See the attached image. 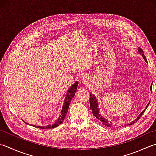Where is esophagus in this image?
<instances>
[{
	"instance_id": "1",
	"label": "esophagus",
	"mask_w": 156,
	"mask_h": 156,
	"mask_svg": "<svg viewBox=\"0 0 156 156\" xmlns=\"http://www.w3.org/2000/svg\"><path fill=\"white\" fill-rule=\"evenodd\" d=\"M81 81L83 83V84L86 85L90 83V79H89V77H87V76H85V77H83Z\"/></svg>"
}]
</instances>
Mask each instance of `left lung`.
Returning <instances> with one entry per match:
<instances>
[{"mask_svg": "<svg viewBox=\"0 0 156 156\" xmlns=\"http://www.w3.org/2000/svg\"><path fill=\"white\" fill-rule=\"evenodd\" d=\"M138 52L139 54H141V55L144 57V58L145 60V61L147 62V59H146L145 56L144 55V51H143V50L141 48H138ZM150 90H152V84L150 86ZM90 109L91 110V112L93 113V115L96 117V119L99 121L100 122H101L102 124L103 125L106 126L107 127H110V128H114V126H115V125L113 124L111 121H108L107 119H106L104 118V117L102 116V115L100 113V110H99V108H98V100L96 99V97L94 96V94H92L91 93L90 94ZM149 103L147 104V106H146L145 109L143 111V112H141V114H139V116L136 118L135 120H133V121L131 122L129 124H125V125H121L122 126H128V125H132L133 124L135 123L136 122H137V120H139V119L141 118V116H142V114L145 112V110L147 109V106H149Z\"/></svg>", "mask_w": 156, "mask_h": 156, "instance_id": "8db88e82", "label": "left lung"}]
</instances>
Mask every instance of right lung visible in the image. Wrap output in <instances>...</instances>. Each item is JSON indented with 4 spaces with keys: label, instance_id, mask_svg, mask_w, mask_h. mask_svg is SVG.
Here are the masks:
<instances>
[{
    "label": "right lung",
    "instance_id": "1",
    "mask_svg": "<svg viewBox=\"0 0 156 156\" xmlns=\"http://www.w3.org/2000/svg\"><path fill=\"white\" fill-rule=\"evenodd\" d=\"M79 82L76 81L75 82L74 84H73L71 87H70L68 91H67V94L66 95L65 99L64 101V105H63L62 108L61 110V114H60V116L58 117V119H57L56 121L54 122L52 125H49L47 126H36V125H33V126L36 127V128H39V129H52V128H55V127L58 126L59 125H60L62 122L63 120H64L66 114L68 112L69 110V107L70 105V102H71V100L74 98L75 92L77 91V88L78 86ZM26 123V122H25ZM29 125V124H28Z\"/></svg>",
    "mask_w": 156,
    "mask_h": 156
}]
</instances>
